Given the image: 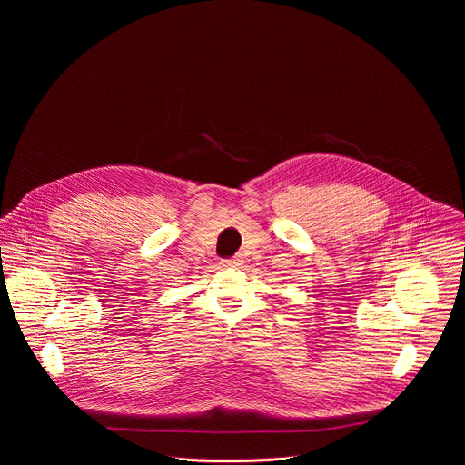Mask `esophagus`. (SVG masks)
<instances>
[{"label": "esophagus", "mask_w": 465, "mask_h": 465, "mask_svg": "<svg viewBox=\"0 0 465 465\" xmlns=\"http://www.w3.org/2000/svg\"><path fill=\"white\" fill-rule=\"evenodd\" d=\"M221 264H223L224 269H241L242 259H241V257H233V259H226V261H223Z\"/></svg>", "instance_id": "esophagus-1"}]
</instances>
